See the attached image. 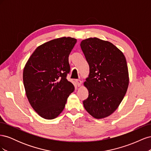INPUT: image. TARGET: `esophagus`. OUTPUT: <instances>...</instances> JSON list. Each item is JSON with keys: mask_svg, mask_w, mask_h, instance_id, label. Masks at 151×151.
Returning a JSON list of instances; mask_svg holds the SVG:
<instances>
[{"mask_svg": "<svg viewBox=\"0 0 151 151\" xmlns=\"http://www.w3.org/2000/svg\"><path fill=\"white\" fill-rule=\"evenodd\" d=\"M76 84H77V86H78V87H80L81 86V84H82V81L80 79L76 80Z\"/></svg>", "mask_w": 151, "mask_h": 151, "instance_id": "34e87169", "label": "esophagus"}]
</instances>
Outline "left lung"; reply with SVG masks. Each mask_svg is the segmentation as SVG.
Instances as JSON below:
<instances>
[{"instance_id":"1","label":"left lung","mask_w":151,"mask_h":151,"mask_svg":"<svg viewBox=\"0 0 151 151\" xmlns=\"http://www.w3.org/2000/svg\"><path fill=\"white\" fill-rule=\"evenodd\" d=\"M80 45L89 66L84 83L89 91L83 101L84 108L97 119L107 117L127 93L129 77L126 58L113 44L97 38L84 40Z\"/></svg>"}]
</instances>
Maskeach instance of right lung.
<instances>
[{
	"label": "right lung",
	"instance_id": "obj_1",
	"mask_svg": "<svg viewBox=\"0 0 151 151\" xmlns=\"http://www.w3.org/2000/svg\"><path fill=\"white\" fill-rule=\"evenodd\" d=\"M77 40L62 37L37 47L23 70V83L31 106L45 119L57 118L64 109L74 86L67 79L68 56Z\"/></svg>",
	"mask_w": 151,
	"mask_h": 151
}]
</instances>
